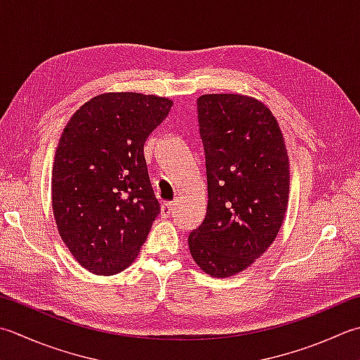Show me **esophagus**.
Segmentation results:
<instances>
[{"label": "esophagus", "mask_w": 360, "mask_h": 360, "mask_svg": "<svg viewBox=\"0 0 360 360\" xmlns=\"http://www.w3.org/2000/svg\"><path fill=\"white\" fill-rule=\"evenodd\" d=\"M173 207H174V202H164V204H162V207H160L162 215H164V217H170Z\"/></svg>", "instance_id": "34e87169"}]
</instances>
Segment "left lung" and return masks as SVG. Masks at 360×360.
Segmentation results:
<instances>
[{"label": "left lung", "mask_w": 360, "mask_h": 360, "mask_svg": "<svg viewBox=\"0 0 360 360\" xmlns=\"http://www.w3.org/2000/svg\"><path fill=\"white\" fill-rule=\"evenodd\" d=\"M196 109L209 201L188 248L202 271L228 278L248 269L278 236L288 202V156L276 118L255 98L202 95Z\"/></svg>", "instance_id": "obj_1"}]
</instances>
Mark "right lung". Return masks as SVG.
<instances>
[{
  "label": "right lung",
  "mask_w": 360,
  "mask_h": 360,
  "mask_svg": "<svg viewBox=\"0 0 360 360\" xmlns=\"http://www.w3.org/2000/svg\"><path fill=\"white\" fill-rule=\"evenodd\" d=\"M173 105L156 95L103 94L70 118L53 165V210L84 269L110 276L134 262L160 204L143 146Z\"/></svg>",
  "instance_id": "1"
}]
</instances>
